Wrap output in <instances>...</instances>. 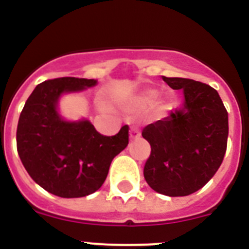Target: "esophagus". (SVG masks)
I'll use <instances>...</instances> for the list:
<instances>
[{"label": "esophagus", "mask_w": 249, "mask_h": 249, "mask_svg": "<svg viewBox=\"0 0 249 249\" xmlns=\"http://www.w3.org/2000/svg\"><path fill=\"white\" fill-rule=\"evenodd\" d=\"M141 137V129L138 127H132L131 131H129V140H138Z\"/></svg>", "instance_id": "obj_1"}]
</instances>
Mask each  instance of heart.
Segmentation results:
<instances>
[{
  "label": "heart",
  "instance_id": "obj_1",
  "mask_svg": "<svg viewBox=\"0 0 249 249\" xmlns=\"http://www.w3.org/2000/svg\"><path fill=\"white\" fill-rule=\"evenodd\" d=\"M158 93L156 91H147L144 92L140 98H138V106L141 107H151L157 101Z\"/></svg>",
  "mask_w": 249,
  "mask_h": 249
}]
</instances>
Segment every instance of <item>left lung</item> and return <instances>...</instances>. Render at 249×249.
Returning <instances> with one entry per match:
<instances>
[{
    "instance_id": "1",
    "label": "left lung",
    "mask_w": 249,
    "mask_h": 249,
    "mask_svg": "<svg viewBox=\"0 0 249 249\" xmlns=\"http://www.w3.org/2000/svg\"><path fill=\"white\" fill-rule=\"evenodd\" d=\"M162 80L183 89V107L151 123L142 136L151 144L144 179L169 197L201 190L218 171L227 149L228 112L218 92L206 83L181 77Z\"/></svg>"
}]
</instances>
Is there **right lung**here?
Listing matches in <instances>:
<instances>
[{
    "mask_svg": "<svg viewBox=\"0 0 249 249\" xmlns=\"http://www.w3.org/2000/svg\"><path fill=\"white\" fill-rule=\"evenodd\" d=\"M96 80L61 77L39 83L31 93L17 124V152L31 178L62 198L85 197L100 190L111 162L128 144L129 127L103 136L89 121L59 117L57 101L63 92L92 87Z\"/></svg>",
    "mask_w": 249,
    "mask_h": 249,
    "instance_id": "1",
    "label": "right lung"
}]
</instances>
